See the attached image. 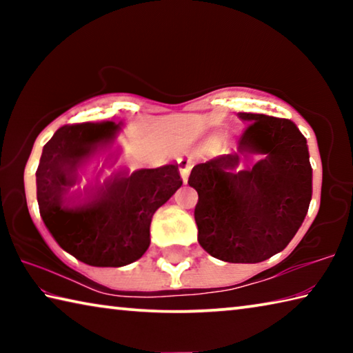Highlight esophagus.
<instances>
[{
    "mask_svg": "<svg viewBox=\"0 0 353 353\" xmlns=\"http://www.w3.org/2000/svg\"><path fill=\"white\" fill-rule=\"evenodd\" d=\"M191 168H193V165H191L190 162H182L181 163V176H182L183 183L188 182V176H190Z\"/></svg>",
    "mask_w": 353,
    "mask_h": 353,
    "instance_id": "34e87169",
    "label": "esophagus"
}]
</instances>
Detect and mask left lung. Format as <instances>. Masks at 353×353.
Masks as SVG:
<instances>
[{"instance_id":"left-lung-1","label":"left lung","mask_w":353,"mask_h":353,"mask_svg":"<svg viewBox=\"0 0 353 353\" xmlns=\"http://www.w3.org/2000/svg\"><path fill=\"white\" fill-rule=\"evenodd\" d=\"M248 124L229 152L196 165L198 241L214 259L260 263L283 250L312 201L305 137L290 119L238 113Z\"/></svg>"}]
</instances>
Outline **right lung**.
<instances>
[{
    "label": "right lung",
    "instance_id": "obj_1",
    "mask_svg": "<svg viewBox=\"0 0 353 353\" xmlns=\"http://www.w3.org/2000/svg\"><path fill=\"white\" fill-rule=\"evenodd\" d=\"M113 121L63 126L43 146L37 177L40 216L59 246L90 266L134 263L151 243L155 210L181 188L177 165L135 171L115 154Z\"/></svg>",
    "mask_w": 353,
    "mask_h": 353
}]
</instances>
